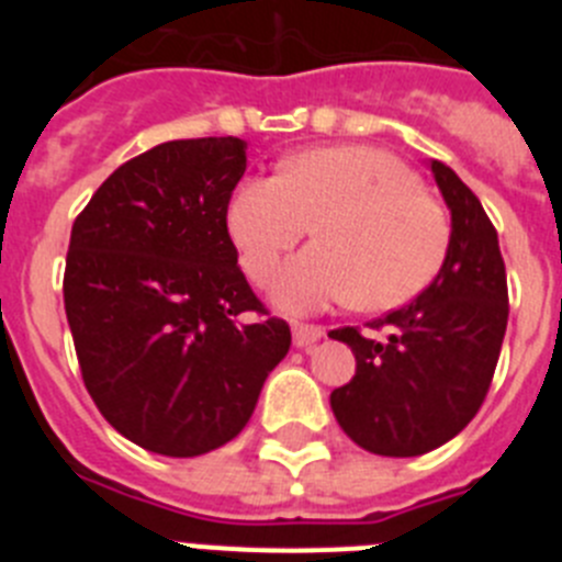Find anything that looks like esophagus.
Listing matches in <instances>:
<instances>
[{
	"mask_svg": "<svg viewBox=\"0 0 562 562\" xmlns=\"http://www.w3.org/2000/svg\"><path fill=\"white\" fill-rule=\"evenodd\" d=\"M321 337H324V329H321V326H310V324L292 326V342H295L297 349H310V346H315Z\"/></svg>",
	"mask_w": 562,
	"mask_h": 562,
	"instance_id": "esophagus-1",
	"label": "esophagus"
}]
</instances>
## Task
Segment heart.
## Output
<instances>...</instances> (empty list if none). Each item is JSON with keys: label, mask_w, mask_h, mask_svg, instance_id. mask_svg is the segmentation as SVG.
<instances>
[{"label": "heart", "mask_w": 562, "mask_h": 562, "mask_svg": "<svg viewBox=\"0 0 562 562\" xmlns=\"http://www.w3.org/2000/svg\"><path fill=\"white\" fill-rule=\"evenodd\" d=\"M315 227L317 245L281 270L272 301L310 315L351 301L382 312L408 304L448 256L450 222L414 171L371 146L310 148L281 177H252L233 191L227 231L256 284Z\"/></svg>", "instance_id": "obj_1"}]
</instances>
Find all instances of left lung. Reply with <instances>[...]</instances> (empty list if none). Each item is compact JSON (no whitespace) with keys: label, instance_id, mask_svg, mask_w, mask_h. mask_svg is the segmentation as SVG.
Wrapping results in <instances>:
<instances>
[{"label":"left lung","instance_id":"1","mask_svg":"<svg viewBox=\"0 0 562 562\" xmlns=\"http://www.w3.org/2000/svg\"><path fill=\"white\" fill-rule=\"evenodd\" d=\"M450 211L441 270L402 310L374 321L385 337L355 326L329 331L355 351L351 382L331 391L335 419L351 441L376 456L430 453L479 414L504 342L509 297L498 233L459 173L430 160Z\"/></svg>","mask_w":562,"mask_h":562}]
</instances>
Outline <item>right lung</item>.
<instances>
[{
	"label": "right lung",
	"mask_w": 562,
	"mask_h": 562,
	"mask_svg": "<svg viewBox=\"0 0 562 562\" xmlns=\"http://www.w3.org/2000/svg\"><path fill=\"white\" fill-rule=\"evenodd\" d=\"M238 137L123 162L72 225L64 310L89 396L128 441L193 459L241 434L290 326L265 315L227 233Z\"/></svg>",
	"instance_id": "add662e5"
}]
</instances>
